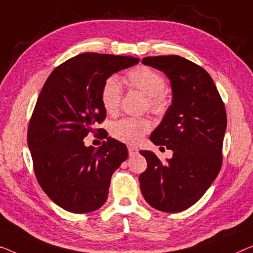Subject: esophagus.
<instances>
[{
  "instance_id": "1",
  "label": "esophagus",
  "mask_w": 253,
  "mask_h": 253,
  "mask_svg": "<svg viewBox=\"0 0 253 253\" xmlns=\"http://www.w3.org/2000/svg\"><path fill=\"white\" fill-rule=\"evenodd\" d=\"M128 152H129V156H135L138 153V149L135 146H128Z\"/></svg>"
}]
</instances>
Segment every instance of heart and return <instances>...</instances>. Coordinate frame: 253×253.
<instances>
[{"label": "heart", "mask_w": 253, "mask_h": 253, "mask_svg": "<svg viewBox=\"0 0 253 253\" xmlns=\"http://www.w3.org/2000/svg\"><path fill=\"white\" fill-rule=\"evenodd\" d=\"M127 83L130 87L138 89L148 96L151 110L156 114L163 112L167 107V96L165 94L166 81L163 75L150 67H137L127 74ZM123 97V86L117 76L109 77L101 89V101L108 114L114 115L118 111ZM151 123L145 118L120 119L112 124L111 134L119 141L135 144L141 141L143 135L148 133Z\"/></svg>", "instance_id": "obj_1"}]
</instances>
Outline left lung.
Here are the masks:
<instances>
[{"instance_id": "8db88e82", "label": "left lung", "mask_w": 253, "mask_h": 253, "mask_svg": "<svg viewBox=\"0 0 253 253\" xmlns=\"http://www.w3.org/2000/svg\"><path fill=\"white\" fill-rule=\"evenodd\" d=\"M142 63L170 81L171 104L150 139L167 146L172 157L161 163L152 151H139L148 161L139 185L152 208L180 212L201 199L220 170L225 107L210 75L190 60L159 55L146 56Z\"/></svg>"}]
</instances>
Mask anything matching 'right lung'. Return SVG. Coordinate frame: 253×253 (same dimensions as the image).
<instances>
[{
  "label": "right lung",
  "mask_w": 253,
  "mask_h": 253,
  "mask_svg": "<svg viewBox=\"0 0 253 253\" xmlns=\"http://www.w3.org/2000/svg\"><path fill=\"white\" fill-rule=\"evenodd\" d=\"M138 61L134 56L78 54L56 67L41 90L28 127V148L41 187L69 212L101 208L112 174L127 159L126 145L115 138L108 137L99 149L85 146L83 139L107 115L101 101L104 82Z\"/></svg>",
  "instance_id": "obj_1"
}]
</instances>
